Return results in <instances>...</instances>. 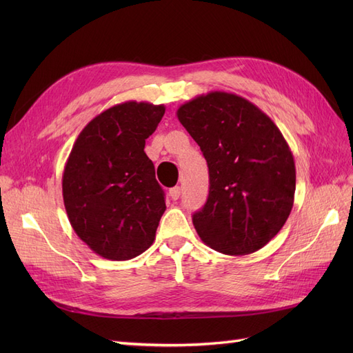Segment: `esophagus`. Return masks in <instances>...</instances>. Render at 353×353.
Masks as SVG:
<instances>
[{
    "instance_id": "obj_1",
    "label": "esophagus",
    "mask_w": 353,
    "mask_h": 353,
    "mask_svg": "<svg viewBox=\"0 0 353 353\" xmlns=\"http://www.w3.org/2000/svg\"><path fill=\"white\" fill-rule=\"evenodd\" d=\"M179 196H181V188L179 187H174V188L169 190V197L172 200H178Z\"/></svg>"
}]
</instances>
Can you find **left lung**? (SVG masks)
<instances>
[{
  "label": "left lung",
  "mask_w": 353,
  "mask_h": 353,
  "mask_svg": "<svg viewBox=\"0 0 353 353\" xmlns=\"http://www.w3.org/2000/svg\"><path fill=\"white\" fill-rule=\"evenodd\" d=\"M209 168V197L193 215L201 241L223 254L262 249L290 215L296 168L271 117L237 94L212 91L176 110Z\"/></svg>",
  "instance_id": "left-lung-1"
}]
</instances>
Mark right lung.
Returning a JSON list of instances; mask_svg holds the SVG:
<instances>
[{"mask_svg":"<svg viewBox=\"0 0 353 353\" xmlns=\"http://www.w3.org/2000/svg\"><path fill=\"white\" fill-rule=\"evenodd\" d=\"M163 114V104H116L88 122L72 147L63 201L73 231L104 259H132L154 241L166 205L144 147Z\"/></svg>","mask_w":353,"mask_h":353,"instance_id":"right-lung-1","label":"right lung"}]
</instances>
